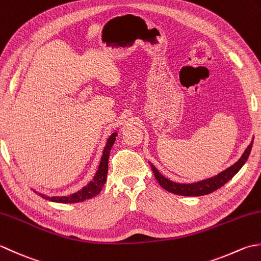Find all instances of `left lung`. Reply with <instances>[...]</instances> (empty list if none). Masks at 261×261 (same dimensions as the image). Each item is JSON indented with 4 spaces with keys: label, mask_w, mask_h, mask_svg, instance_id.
Masks as SVG:
<instances>
[{
    "label": "left lung",
    "mask_w": 261,
    "mask_h": 261,
    "mask_svg": "<svg viewBox=\"0 0 261 261\" xmlns=\"http://www.w3.org/2000/svg\"><path fill=\"white\" fill-rule=\"evenodd\" d=\"M253 141L250 143V145L247 147V150L244 151L242 154V156L239 159V161L236 162L233 166L230 168H227L224 171H222L217 175H214V177L201 180V181L198 182H194V184H179V182H174L169 180L168 178L164 177L160 172L158 171V169L153 166V164L150 162L152 171L154 173V177L158 180V182L160 184L161 187L163 189L168 190L169 193H172L175 195H180V196H204V195H208L213 191L217 190L221 188L222 186H224L227 181L234 177V175L239 172L243 164L247 162L248 158L250 155V152H251Z\"/></svg>",
    "instance_id": "1"
}]
</instances>
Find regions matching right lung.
<instances>
[{
	"mask_svg": "<svg viewBox=\"0 0 261 261\" xmlns=\"http://www.w3.org/2000/svg\"><path fill=\"white\" fill-rule=\"evenodd\" d=\"M117 133H113L108 138L107 144H106L102 156H101V161L99 164V168L95 172V175L92 179V181H90L86 187H83L81 190L76 191L70 196H45L44 194H39L42 198L48 199L50 201H55V203H62V204H74V203H81L86 199H90L97 196L101 189H102L103 185L106 184V180H107V173H108V160H109V154L110 150L113 147L114 143L116 141ZM37 193V191H36Z\"/></svg>",
	"mask_w": 261,
	"mask_h": 261,
	"instance_id": "right-lung-1",
	"label": "right lung"
}]
</instances>
